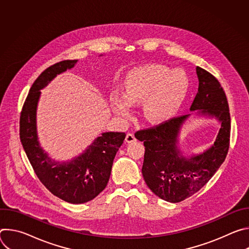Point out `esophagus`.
<instances>
[{
  "instance_id": "34e87169",
  "label": "esophagus",
  "mask_w": 249,
  "mask_h": 249,
  "mask_svg": "<svg viewBox=\"0 0 249 249\" xmlns=\"http://www.w3.org/2000/svg\"><path fill=\"white\" fill-rule=\"evenodd\" d=\"M135 141H136V138H135V136H134L133 134L128 133V134L126 135V138H125V142H126V143L131 144V143H133V142H135Z\"/></svg>"
}]
</instances>
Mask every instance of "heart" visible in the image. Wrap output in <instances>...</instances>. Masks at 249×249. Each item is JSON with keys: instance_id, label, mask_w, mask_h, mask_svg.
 <instances>
[{"instance_id": "1", "label": "heart", "mask_w": 249, "mask_h": 249, "mask_svg": "<svg viewBox=\"0 0 249 249\" xmlns=\"http://www.w3.org/2000/svg\"><path fill=\"white\" fill-rule=\"evenodd\" d=\"M191 89V80L182 69L161 64L135 68L125 79L126 93L114 90L110 94L113 112L129 119L134 104L144 102V115L149 122L162 123L172 119L183 106Z\"/></svg>"}]
</instances>
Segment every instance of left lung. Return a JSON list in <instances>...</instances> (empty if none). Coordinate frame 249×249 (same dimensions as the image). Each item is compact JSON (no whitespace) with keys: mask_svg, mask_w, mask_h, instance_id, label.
<instances>
[{"mask_svg":"<svg viewBox=\"0 0 249 249\" xmlns=\"http://www.w3.org/2000/svg\"><path fill=\"white\" fill-rule=\"evenodd\" d=\"M198 92L191 114L176 117L155 128L138 131L135 137L144 142L142 173L148 187L160 199L178 203L198 192L226 160L231 133V116L226 93L219 81L197 67ZM215 119L220 130L214 144L201 153L183 152L179 136L191 118Z\"/></svg>","mask_w":249,"mask_h":249,"instance_id":"8db88e82","label":"left lung"}]
</instances>
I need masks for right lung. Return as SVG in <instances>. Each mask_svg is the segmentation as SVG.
I'll return each instance as SVG.
<instances>
[{"label": "right lung", "mask_w": 249, "mask_h": 249, "mask_svg": "<svg viewBox=\"0 0 249 249\" xmlns=\"http://www.w3.org/2000/svg\"><path fill=\"white\" fill-rule=\"evenodd\" d=\"M77 62H59L47 68L35 80L20 114L19 137L25 154L44 186L68 203L83 204L95 198L107 185L114 158L126 135L120 132L101 133L82 154L63 161L52 159L41 147L37 133L40 90L57 75L73 69Z\"/></svg>", "instance_id": "add662e5"}]
</instances>
